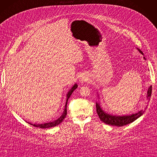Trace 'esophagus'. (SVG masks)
I'll use <instances>...</instances> for the list:
<instances>
[{
	"label": "esophagus",
	"mask_w": 157,
	"mask_h": 157,
	"mask_svg": "<svg viewBox=\"0 0 157 157\" xmlns=\"http://www.w3.org/2000/svg\"><path fill=\"white\" fill-rule=\"evenodd\" d=\"M79 79H80V81L82 82H83L87 81L88 79V77L87 76V75H82Z\"/></svg>",
	"instance_id": "obj_1"
}]
</instances>
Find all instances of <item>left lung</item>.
Wrapping results in <instances>:
<instances>
[{
	"instance_id": "left-lung-1",
	"label": "left lung",
	"mask_w": 157,
	"mask_h": 157,
	"mask_svg": "<svg viewBox=\"0 0 157 157\" xmlns=\"http://www.w3.org/2000/svg\"><path fill=\"white\" fill-rule=\"evenodd\" d=\"M137 50L140 52V54L143 55V53L142 51L137 48ZM144 59L146 58L143 57ZM152 93V86H151L148 87V90L147 91V99H149ZM96 110H97V113L99 116L100 120H101V121L107 124H110V125L113 126H117V127H122L124 125H126L127 124H129L132 122H133L134 121L137 119L139 117H140L144 113V110H140L138 113H134L129 115H124V116H117L113 115L111 114H109L104 111L102 108H101L99 103H96Z\"/></svg>"
}]
</instances>
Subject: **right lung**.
<instances>
[{
  "label": "right lung",
  "instance_id": "obj_1",
  "mask_svg": "<svg viewBox=\"0 0 157 157\" xmlns=\"http://www.w3.org/2000/svg\"><path fill=\"white\" fill-rule=\"evenodd\" d=\"M78 87V85L77 84H74V86L71 87V89L68 91V93L67 94V99H66V105H65V109H64L63 111V113L62 114V115L60 116V117L54 121H52V122H49V123H42V124H32L29 123V124H31V125L34 126V127H39V128H50V127H53L55 126H57L58 124L62 122V121L64 119V118L66 117V116L67 115V103L68 101V99L70 98L71 95L73 93V91L76 89V88Z\"/></svg>",
  "mask_w": 157,
  "mask_h": 157
}]
</instances>
